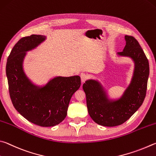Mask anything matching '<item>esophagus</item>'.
I'll use <instances>...</instances> for the list:
<instances>
[{
	"instance_id": "obj_1",
	"label": "esophagus",
	"mask_w": 156,
	"mask_h": 156,
	"mask_svg": "<svg viewBox=\"0 0 156 156\" xmlns=\"http://www.w3.org/2000/svg\"><path fill=\"white\" fill-rule=\"evenodd\" d=\"M80 76H81V81H82V82L86 81L89 77L88 75H87V74H85V73H81Z\"/></svg>"
}]
</instances>
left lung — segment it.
Listing matches in <instances>:
<instances>
[{"instance_id": "1", "label": "left lung", "mask_w": 156, "mask_h": 156, "mask_svg": "<svg viewBox=\"0 0 156 156\" xmlns=\"http://www.w3.org/2000/svg\"><path fill=\"white\" fill-rule=\"evenodd\" d=\"M125 40L126 45L119 55L132 57L136 67L132 82L124 96L116 101H109L97 81L88 80L83 85L90 116L103 126L114 127L124 123L138 110L146 97L149 75L148 59L134 37L125 35Z\"/></svg>"}]
</instances>
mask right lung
Segmentation results:
<instances>
[{"label":"right lung","mask_w":156,"mask_h":156,"mask_svg":"<svg viewBox=\"0 0 156 156\" xmlns=\"http://www.w3.org/2000/svg\"><path fill=\"white\" fill-rule=\"evenodd\" d=\"M44 39L40 35L22 37L8 57L6 74L10 98L16 110L32 123L53 127L66 116L71 97L81 86V78L58 76L42 88L30 83L22 67L25 52Z\"/></svg>","instance_id":"add662e5"}]
</instances>
